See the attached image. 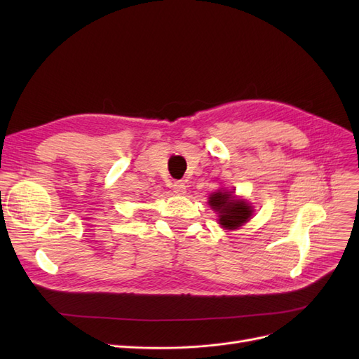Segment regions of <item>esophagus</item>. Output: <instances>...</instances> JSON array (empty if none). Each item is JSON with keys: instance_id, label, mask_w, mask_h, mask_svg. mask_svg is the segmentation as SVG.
Here are the masks:
<instances>
[{"instance_id": "34e87169", "label": "esophagus", "mask_w": 359, "mask_h": 359, "mask_svg": "<svg viewBox=\"0 0 359 359\" xmlns=\"http://www.w3.org/2000/svg\"><path fill=\"white\" fill-rule=\"evenodd\" d=\"M186 190H187V187H186V184H184V182L177 181L175 184H173V191H175L177 194H184V193H186Z\"/></svg>"}]
</instances>
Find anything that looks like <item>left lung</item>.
Listing matches in <instances>:
<instances>
[{
  "label": "left lung",
  "mask_w": 359,
  "mask_h": 359,
  "mask_svg": "<svg viewBox=\"0 0 359 359\" xmlns=\"http://www.w3.org/2000/svg\"><path fill=\"white\" fill-rule=\"evenodd\" d=\"M208 203L219 214V224L229 231L240 229L253 214V206L243 199H236L233 191L217 190L210 194Z\"/></svg>",
  "instance_id": "left-lung-1"
}]
</instances>
